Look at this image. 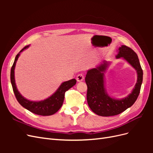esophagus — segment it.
<instances>
[{"mask_svg": "<svg viewBox=\"0 0 153 153\" xmlns=\"http://www.w3.org/2000/svg\"><path fill=\"white\" fill-rule=\"evenodd\" d=\"M84 78V75H82V74H78V75L76 76V80H77V82H80L83 81Z\"/></svg>", "mask_w": 153, "mask_h": 153, "instance_id": "esophagus-1", "label": "esophagus"}]
</instances>
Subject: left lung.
Here are the masks:
<instances>
[{
	"label": "left lung",
	"instance_id": "obj_1",
	"mask_svg": "<svg viewBox=\"0 0 153 153\" xmlns=\"http://www.w3.org/2000/svg\"><path fill=\"white\" fill-rule=\"evenodd\" d=\"M115 57L125 60L135 69L137 83L131 93L123 98L116 99L108 95L105 87V73L111 62L103 61L96 68L89 69L85 79L87 85V103L92 112L100 116H113L122 113L134 104L140 93L143 71L137 53L131 48L121 45Z\"/></svg>",
	"mask_w": 153,
	"mask_h": 153
}]
</instances>
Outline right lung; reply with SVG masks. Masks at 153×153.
Instances as JSON below:
<instances>
[{"label": "right lung", "mask_w": 153, "mask_h": 153, "mask_svg": "<svg viewBox=\"0 0 153 153\" xmlns=\"http://www.w3.org/2000/svg\"><path fill=\"white\" fill-rule=\"evenodd\" d=\"M29 45L26 46L24 48L20 50L15 57V61L13 64V66L11 69V82L13 87V92L15 93L17 101L23 107L27 110H29L30 112L37 115H51L56 113L57 111L61 108L62 106L64 100V94L66 91L69 90L70 88L73 87L76 84V80L75 79H71L66 82H64L59 86L53 94L51 95L48 98L41 101H31L24 98L18 91L15 79V68L17 60L20 55L21 52L28 48Z\"/></svg>", "instance_id": "right-lung-1"}]
</instances>
